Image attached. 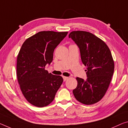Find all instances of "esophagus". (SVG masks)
I'll return each mask as SVG.
<instances>
[{
  "mask_svg": "<svg viewBox=\"0 0 128 128\" xmlns=\"http://www.w3.org/2000/svg\"><path fill=\"white\" fill-rule=\"evenodd\" d=\"M68 77H66V76H63V80L64 82H66V81L67 80V79H68Z\"/></svg>",
  "mask_w": 128,
  "mask_h": 128,
  "instance_id": "1",
  "label": "esophagus"
}]
</instances>
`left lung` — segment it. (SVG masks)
<instances>
[{"label": "left lung", "instance_id": "8db88e82", "mask_svg": "<svg viewBox=\"0 0 128 128\" xmlns=\"http://www.w3.org/2000/svg\"><path fill=\"white\" fill-rule=\"evenodd\" d=\"M69 38L80 49L88 77L86 80L76 78L78 86L73 90V93L82 104H95L104 97L114 72V60L111 52L104 41L89 32L72 31Z\"/></svg>", "mask_w": 128, "mask_h": 128}]
</instances>
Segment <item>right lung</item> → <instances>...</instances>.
<instances>
[{"mask_svg": "<svg viewBox=\"0 0 128 128\" xmlns=\"http://www.w3.org/2000/svg\"><path fill=\"white\" fill-rule=\"evenodd\" d=\"M68 32H38L23 42L17 56L16 74L20 90L30 104L44 107L50 104L63 78L45 70L53 60L54 50Z\"/></svg>", "mask_w": 128, "mask_h": 128, "instance_id": "right-lung-1", "label": "right lung"}]
</instances>
